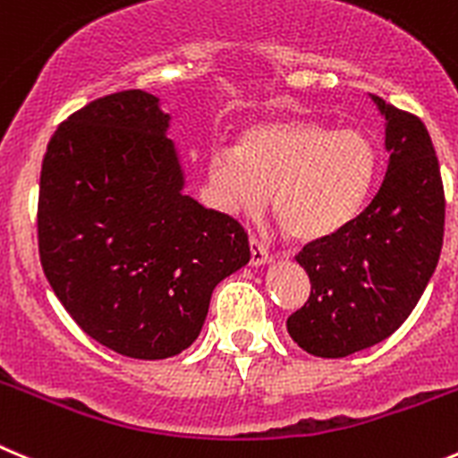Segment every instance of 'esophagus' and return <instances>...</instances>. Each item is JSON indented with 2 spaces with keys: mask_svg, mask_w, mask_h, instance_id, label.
Returning a JSON list of instances; mask_svg holds the SVG:
<instances>
[{
  "mask_svg": "<svg viewBox=\"0 0 458 458\" xmlns=\"http://www.w3.org/2000/svg\"><path fill=\"white\" fill-rule=\"evenodd\" d=\"M274 256L269 254L267 247L263 245V242H259L256 238H251L250 241V263L254 265V267H260V265H267L272 263Z\"/></svg>",
  "mask_w": 458,
  "mask_h": 458,
  "instance_id": "1",
  "label": "esophagus"
}]
</instances>
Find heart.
<instances>
[{"mask_svg":"<svg viewBox=\"0 0 458 458\" xmlns=\"http://www.w3.org/2000/svg\"><path fill=\"white\" fill-rule=\"evenodd\" d=\"M377 152L360 130L310 119H276L247 128L233 148L208 155V182L232 216L267 204L290 238L319 242L346 229L371 198Z\"/></svg>","mask_w":458,"mask_h":458,"instance_id":"b5f03b06","label":"heart"}]
</instances>
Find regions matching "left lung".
Listing matches in <instances>:
<instances>
[{
	"label": "left lung",
	"instance_id": "1",
	"mask_svg": "<svg viewBox=\"0 0 458 458\" xmlns=\"http://www.w3.org/2000/svg\"><path fill=\"white\" fill-rule=\"evenodd\" d=\"M385 116L389 152L380 191L346 229L310 242L297 263L310 299L287 333L317 357H348L394 335L438 265L445 225L441 168L418 116L371 96Z\"/></svg>",
	"mask_w": 458,
	"mask_h": 458
}]
</instances>
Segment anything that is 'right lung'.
<instances>
[{"label": "right lung", "instance_id": "obj_1", "mask_svg": "<svg viewBox=\"0 0 458 458\" xmlns=\"http://www.w3.org/2000/svg\"><path fill=\"white\" fill-rule=\"evenodd\" d=\"M168 128L157 96L116 91L60 123L42 161L47 281L91 339L134 360L186 351L217 283L250 263L245 229L184 193Z\"/></svg>", "mask_w": 458, "mask_h": 458}]
</instances>
